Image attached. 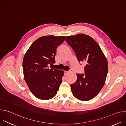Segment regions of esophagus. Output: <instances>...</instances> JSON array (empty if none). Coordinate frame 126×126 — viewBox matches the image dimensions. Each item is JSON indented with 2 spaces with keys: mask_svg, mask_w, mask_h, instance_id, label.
Listing matches in <instances>:
<instances>
[{
  "mask_svg": "<svg viewBox=\"0 0 126 126\" xmlns=\"http://www.w3.org/2000/svg\"><path fill=\"white\" fill-rule=\"evenodd\" d=\"M64 74H65V75H66V74H67L69 73V72H68V71H65L64 72Z\"/></svg>",
  "mask_w": 126,
  "mask_h": 126,
  "instance_id": "1",
  "label": "esophagus"
}]
</instances>
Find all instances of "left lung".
Wrapping results in <instances>:
<instances>
[{"mask_svg": "<svg viewBox=\"0 0 126 126\" xmlns=\"http://www.w3.org/2000/svg\"><path fill=\"white\" fill-rule=\"evenodd\" d=\"M74 51L79 62H84L85 75L77 74L76 81L70 85L73 96L82 101L96 96L105 83L108 62L100 47L88 35L79 34L65 39Z\"/></svg>", "mask_w": 126, "mask_h": 126, "instance_id": "left-lung-1", "label": "left lung"}]
</instances>
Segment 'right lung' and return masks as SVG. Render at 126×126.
Masks as SVG:
<instances>
[{
	"instance_id": "right-lung-1",
	"label": "right lung",
	"mask_w": 126,
	"mask_h": 126,
	"mask_svg": "<svg viewBox=\"0 0 126 126\" xmlns=\"http://www.w3.org/2000/svg\"><path fill=\"white\" fill-rule=\"evenodd\" d=\"M65 36H42L35 40L25 53L23 60L24 80L36 98L49 100L54 97L62 82L64 71L48 68L55 63L56 50Z\"/></svg>"
}]
</instances>
